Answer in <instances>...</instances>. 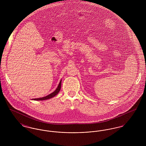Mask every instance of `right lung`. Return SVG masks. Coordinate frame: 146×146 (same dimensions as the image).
<instances>
[{"mask_svg":"<svg viewBox=\"0 0 146 146\" xmlns=\"http://www.w3.org/2000/svg\"><path fill=\"white\" fill-rule=\"evenodd\" d=\"M61 81L62 79L60 80V83L58 85L57 88H56L55 90L53 92L51 93L50 94L48 95V96H46L45 97H41V98H33L32 99V100H35V101H43V100H48L50 98H51L52 97L55 96L56 95H57L58 94V93L60 92V91L61 90Z\"/></svg>","mask_w":146,"mask_h":146,"instance_id":"add662e5","label":"right lung"}]
</instances>
